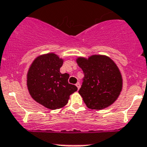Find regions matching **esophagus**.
<instances>
[{
	"instance_id": "34e87169",
	"label": "esophagus",
	"mask_w": 147,
	"mask_h": 147,
	"mask_svg": "<svg viewBox=\"0 0 147 147\" xmlns=\"http://www.w3.org/2000/svg\"><path fill=\"white\" fill-rule=\"evenodd\" d=\"M76 86L77 87L78 89H80V82H77V83H76Z\"/></svg>"
}]
</instances>
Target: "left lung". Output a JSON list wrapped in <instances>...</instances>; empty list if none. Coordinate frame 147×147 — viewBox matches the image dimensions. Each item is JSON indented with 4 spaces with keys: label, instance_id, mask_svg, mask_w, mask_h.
I'll list each match as a JSON object with an SVG mask.
<instances>
[{
    "label": "left lung",
    "instance_id": "obj_1",
    "mask_svg": "<svg viewBox=\"0 0 147 147\" xmlns=\"http://www.w3.org/2000/svg\"><path fill=\"white\" fill-rule=\"evenodd\" d=\"M78 66L85 74L79 93L87 107L102 110L112 105L122 90L123 80L119 67L106 55L78 57Z\"/></svg>",
    "mask_w": 147,
    "mask_h": 147
}]
</instances>
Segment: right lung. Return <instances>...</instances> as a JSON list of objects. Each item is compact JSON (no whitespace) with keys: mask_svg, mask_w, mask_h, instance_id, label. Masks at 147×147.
Returning a JSON list of instances; mask_svg holds the SVG:
<instances>
[{"mask_svg":"<svg viewBox=\"0 0 147 147\" xmlns=\"http://www.w3.org/2000/svg\"><path fill=\"white\" fill-rule=\"evenodd\" d=\"M64 62L54 53L41 54L35 58L26 75V85L32 98L49 110L65 107L70 96L77 90L69 84L68 74L59 70Z\"/></svg>","mask_w":147,"mask_h":147,"instance_id":"right-lung-1","label":"right lung"}]
</instances>
